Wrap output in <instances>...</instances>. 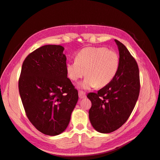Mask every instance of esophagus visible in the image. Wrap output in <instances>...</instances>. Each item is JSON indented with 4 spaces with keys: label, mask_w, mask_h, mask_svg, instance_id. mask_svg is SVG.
Masks as SVG:
<instances>
[{
    "label": "esophagus",
    "mask_w": 160,
    "mask_h": 160,
    "mask_svg": "<svg viewBox=\"0 0 160 160\" xmlns=\"http://www.w3.org/2000/svg\"><path fill=\"white\" fill-rule=\"evenodd\" d=\"M79 97L80 99H84L86 98V95H85V93H84V92L83 91H79Z\"/></svg>",
    "instance_id": "34e87169"
}]
</instances>
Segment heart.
Returning a JSON list of instances; mask_svg holds the SVG:
<instances>
[{
    "instance_id": "obj_1",
    "label": "heart",
    "mask_w": 160,
    "mask_h": 160,
    "mask_svg": "<svg viewBox=\"0 0 160 160\" xmlns=\"http://www.w3.org/2000/svg\"><path fill=\"white\" fill-rule=\"evenodd\" d=\"M119 67L117 52L105 47H91L81 50L75 61L67 62L65 68L71 81H76L85 74L88 75L79 84L80 89L88 90L108 85L117 74Z\"/></svg>"
}]
</instances>
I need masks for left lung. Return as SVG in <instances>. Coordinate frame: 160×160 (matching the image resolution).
<instances>
[{"instance_id":"obj_1","label":"left lung","mask_w":160,"mask_h":160,"mask_svg":"<svg viewBox=\"0 0 160 160\" xmlns=\"http://www.w3.org/2000/svg\"><path fill=\"white\" fill-rule=\"evenodd\" d=\"M119 54V67L111 83L89 93L90 122L99 133L113 132L123 125L132 113L139 94V72L136 61L123 44L115 39Z\"/></svg>"}]
</instances>
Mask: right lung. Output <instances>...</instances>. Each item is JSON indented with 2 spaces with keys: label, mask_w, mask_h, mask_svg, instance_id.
<instances>
[{
  "label": "right lung",
  "mask_w": 160,
  "mask_h": 160,
  "mask_svg": "<svg viewBox=\"0 0 160 160\" xmlns=\"http://www.w3.org/2000/svg\"><path fill=\"white\" fill-rule=\"evenodd\" d=\"M64 47L47 45L24 61L18 89L24 109L39 132L55 136L68 126L79 99L66 71Z\"/></svg>",
  "instance_id": "right-lung-1"
}]
</instances>
